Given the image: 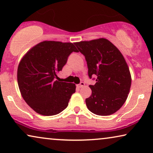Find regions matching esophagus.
Wrapping results in <instances>:
<instances>
[{
    "label": "esophagus",
    "mask_w": 153,
    "mask_h": 153,
    "mask_svg": "<svg viewBox=\"0 0 153 153\" xmlns=\"http://www.w3.org/2000/svg\"><path fill=\"white\" fill-rule=\"evenodd\" d=\"M85 85V83H83V82H81L80 83H79V84H78L77 85V87L78 88H82V87H83Z\"/></svg>",
    "instance_id": "esophagus-1"
}]
</instances>
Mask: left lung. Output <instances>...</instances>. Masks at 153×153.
<instances>
[{"mask_svg": "<svg viewBox=\"0 0 153 153\" xmlns=\"http://www.w3.org/2000/svg\"><path fill=\"white\" fill-rule=\"evenodd\" d=\"M85 56L88 76L96 75L95 85H90L91 97L85 100L89 111L98 116H109L122 107L131 87V78L124 56L105 38L75 42Z\"/></svg>", "mask_w": 153, "mask_h": 153, "instance_id": "8db88e82", "label": "left lung"}]
</instances>
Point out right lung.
Wrapping results in <instances>:
<instances>
[{
    "instance_id": "right-lung-1",
    "label": "right lung",
    "mask_w": 153,
    "mask_h": 153,
    "mask_svg": "<svg viewBox=\"0 0 153 153\" xmlns=\"http://www.w3.org/2000/svg\"><path fill=\"white\" fill-rule=\"evenodd\" d=\"M74 43L43 41L29 49L17 69V82L25 102L37 114L53 116L68 106L76 91L74 83L60 82L57 74L72 52Z\"/></svg>"
}]
</instances>
